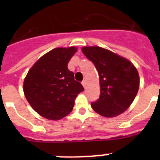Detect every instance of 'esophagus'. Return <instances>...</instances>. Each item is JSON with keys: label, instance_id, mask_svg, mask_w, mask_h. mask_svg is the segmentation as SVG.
Wrapping results in <instances>:
<instances>
[{"label": "esophagus", "instance_id": "1", "mask_svg": "<svg viewBox=\"0 0 160 160\" xmlns=\"http://www.w3.org/2000/svg\"><path fill=\"white\" fill-rule=\"evenodd\" d=\"M82 85L84 86V88H85V86H86V82H85V80L82 82Z\"/></svg>", "mask_w": 160, "mask_h": 160}]
</instances>
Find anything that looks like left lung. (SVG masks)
<instances>
[{"label": "left lung", "mask_w": 160, "mask_h": 160, "mask_svg": "<svg viewBox=\"0 0 160 160\" xmlns=\"http://www.w3.org/2000/svg\"><path fill=\"white\" fill-rule=\"evenodd\" d=\"M83 54L97 69L100 95L91 107L101 116L112 118L126 110L136 96L139 75L128 59L100 46H84Z\"/></svg>", "instance_id": "left-lung-1"}]
</instances>
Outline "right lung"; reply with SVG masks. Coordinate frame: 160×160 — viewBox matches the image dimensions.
Wrapping results in <instances>:
<instances>
[{"mask_svg": "<svg viewBox=\"0 0 160 160\" xmlns=\"http://www.w3.org/2000/svg\"><path fill=\"white\" fill-rule=\"evenodd\" d=\"M77 47H58L42 55L29 70L23 83L26 100L41 116L58 120L72 111L75 98L84 90L68 63Z\"/></svg>", "mask_w": 160, "mask_h": 160, "instance_id": "right-lung-1", "label": "right lung"}]
</instances>
